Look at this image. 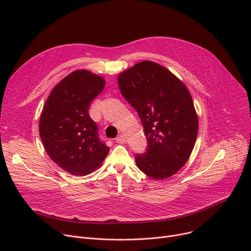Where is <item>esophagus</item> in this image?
Masks as SVG:
<instances>
[{
	"instance_id": "obj_1",
	"label": "esophagus",
	"mask_w": 251,
	"mask_h": 251,
	"mask_svg": "<svg viewBox=\"0 0 251 251\" xmlns=\"http://www.w3.org/2000/svg\"><path fill=\"white\" fill-rule=\"evenodd\" d=\"M125 141H126V137L123 134H120L116 137V142H118V143H124Z\"/></svg>"
}]
</instances>
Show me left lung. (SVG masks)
<instances>
[{
	"label": "left lung",
	"instance_id": "left-lung-1",
	"mask_svg": "<svg viewBox=\"0 0 251 251\" xmlns=\"http://www.w3.org/2000/svg\"><path fill=\"white\" fill-rule=\"evenodd\" d=\"M118 84L137 112L148 140L146 152L135 155L137 167L155 180L174 175L187 162L199 131L187 87L168 69L151 61L121 73Z\"/></svg>",
	"mask_w": 251,
	"mask_h": 251
}]
</instances>
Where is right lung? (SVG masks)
Here are the masks:
<instances>
[{"instance_id":"right-lung-1","label":"right lung","mask_w":251,"mask_h":251,"mask_svg":"<svg viewBox=\"0 0 251 251\" xmlns=\"http://www.w3.org/2000/svg\"><path fill=\"white\" fill-rule=\"evenodd\" d=\"M103 87V78L78 70L52 88L45 104L39 135L50 159L72 175L91 173L110 151L88 114L92 100Z\"/></svg>"}]
</instances>
